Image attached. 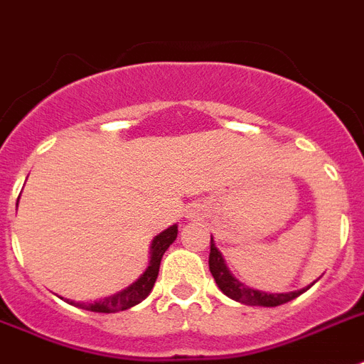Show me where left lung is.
<instances>
[{"label":"left lung","instance_id":"1","mask_svg":"<svg viewBox=\"0 0 364 364\" xmlns=\"http://www.w3.org/2000/svg\"><path fill=\"white\" fill-rule=\"evenodd\" d=\"M209 270L215 277L216 285L225 296H229L231 300L240 301L244 305H261V307H277V305H283L287 301L294 300L301 292H305L307 289H301V291L287 292V294H268V292L255 291V289H250V287L242 285L239 279H235L233 274L229 272V268L225 267L224 259H222V253L216 250L215 242H213V237H210V253H209Z\"/></svg>","mask_w":364,"mask_h":364}]
</instances>
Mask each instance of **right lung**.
Segmentation results:
<instances>
[{
	"mask_svg": "<svg viewBox=\"0 0 364 364\" xmlns=\"http://www.w3.org/2000/svg\"><path fill=\"white\" fill-rule=\"evenodd\" d=\"M177 237V225L168 228L166 231H163L161 235H157L151 244V259H149V267L146 268V272L140 276L139 281H135L133 285L127 287L125 291L118 292L114 296H109L102 301H94V304H75V301H70L75 307H81V309L94 311V313H116V311H125L133 307V305L140 304L144 300L146 296L151 292L155 285V279L159 276V267H161V259H163L164 252L170 248V244L176 240Z\"/></svg>",
	"mask_w": 364,
	"mask_h": 364,
	"instance_id": "1",
	"label": "right lung"
}]
</instances>
